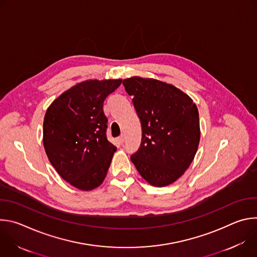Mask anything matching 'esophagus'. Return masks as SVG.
I'll return each mask as SVG.
<instances>
[{
  "mask_svg": "<svg viewBox=\"0 0 257 257\" xmlns=\"http://www.w3.org/2000/svg\"><path fill=\"white\" fill-rule=\"evenodd\" d=\"M124 140H125L124 135H120V136L117 138V141H118L119 144H123V143H124Z\"/></svg>",
  "mask_w": 257,
  "mask_h": 257,
  "instance_id": "esophagus-1",
  "label": "esophagus"
}]
</instances>
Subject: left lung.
<instances>
[{"label": "left lung", "instance_id": "obj_1", "mask_svg": "<svg viewBox=\"0 0 257 257\" xmlns=\"http://www.w3.org/2000/svg\"><path fill=\"white\" fill-rule=\"evenodd\" d=\"M125 90L141 123V143L131 161L150 184L175 182L188 169L200 139L198 109L177 87L156 79L131 77Z\"/></svg>", "mask_w": 257, "mask_h": 257}]
</instances>
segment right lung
Returning <instances> with one entry per match:
<instances>
[{
	"label": "right lung",
	"mask_w": 257,
	"mask_h": 257,
	"mask_svg": "<svg viewBox=\"0 0 257 257\" xmlns=\"http://www.w3.org/2000/svg\"><path fill=\"white\" fill-rule=\"evenodd\" d=\"M121 83V79L83 81L62 93L47 109V156L58 174L80 190L101 184L117 151L106 138L103 101Z\"/></svg>",
	"instance_id": "obj_1"
}]
</instances>
